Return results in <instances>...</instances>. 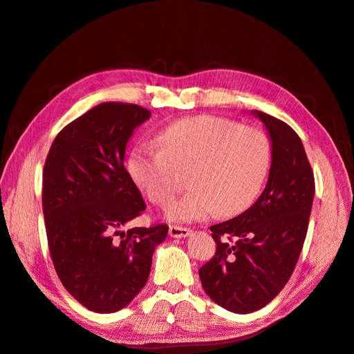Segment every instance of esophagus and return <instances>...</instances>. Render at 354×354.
<instances>
[{"label":"esophagus","instance_id":"34e87169","mask_svg":"<svg viewBox=\"0 0 354 354\" xmlns=\"http://www.w3.org/2000/svg\"><path fill=\"white\" fill-rule=\"evenodd\" d=\"M169 236L171 238H186L192 233V230L189 227H181V226H169Z\"/></svg>","mask_w":354,"mask_h":354}]
</instances>
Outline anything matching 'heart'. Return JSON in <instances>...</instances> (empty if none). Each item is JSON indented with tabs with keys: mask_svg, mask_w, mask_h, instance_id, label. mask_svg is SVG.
Listing matches in <instances>:
<instances>
[{
	"mask_svg": "<svg viewBox=\"0 0 354 354\" xmlns=\"http://www.w3.org/2000/svg\"><path fill=\"white\" fill-rule=\"evenodd\" d=\"M155 143L158 151L133 149L127 171L149 201L165 205L178 189L174 169L189 168L192 189L167 209V217L177 221L201 220L214 211L224 217L245 211L259 196L272 160L266 133L212 115L171 122Z\"/></svg>",
	"mask_w": 354,
	"mask_h": 354,
	"instance_id": "b5f03b06",
	"label": "heart"
}]
</instances>
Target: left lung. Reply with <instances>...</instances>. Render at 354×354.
Wrapping results in <instances>:
<instances>
[{
    "instance_id": "8db88e82",
    "label": "left lung",
    "mask_w": 354,
    "mask_h": 354,
    "mask_svg": "<svg viewBox=\"0 0 354 354\" xmlns=\"http://www.w3.org/2000/svg\"><path fill=\"white\" fill-rule=\"evenodd\" d=\"M272 140L261 196L241 216L211 226L217 250L199 269L214 303L233 313L257 312L279 294L301 254L315 196V176L301 138L277 118L252 112Z\"/></svg>"
}]
</instances>
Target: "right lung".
Masks as SVG:
<instances>
[{
	"instance_id": "1",
	"label": "right lung",
	"mask_w": 354,
	"mask_h": 354,
	"mask_svg": "<svg viewBox=\"0 0 354 354\" xmlns=\"http://www.w3.org/2000/svg\"><path fill=\"white\" fill-rule=\"evenodd\" d=\"M142 106L106 102L56 136L42 173V212L53 264L66 291L95 313H113L146 285L167 224H127L146 209L124 167Z\"/></svg>"
}]
</instances>
